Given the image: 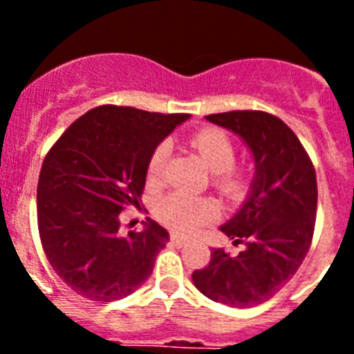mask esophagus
I'll return each instance as SVG.
<instances>
[{"label":"esophagus","mask_w":354,"mask_h":354,"mask_svg":"<svg viewBox=\"0 0 354 354\" xmlns=\"http://www.w3.org/2000/svg\"><path fill=\"white\" fill-rule=\"evenodd\" d=\"M170 241H171V243H174V245H177V246H183L184 243H186V237H183V236H177V234H171Z\"/></svg>","instance_id":"obj_1"}]
</instances>
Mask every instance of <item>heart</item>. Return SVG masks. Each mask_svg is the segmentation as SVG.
<instances>
[{"label":"heart","instance_id":"obj_1","mask_svg":"<svg viewBox=\"0 0 354 354\" xmlns=\"http://www.w3.org/2000/svg\"><path fill=\"white\" fill-rule=\"evenodd\" d=\"M193 149L198 152L205 167L214 171L212 183L228 198L237 200L245 195L250 186V175L245 168L236 167V143L225 131L207 127L189 138ZM170 145L161 142L149 158L147 180L158 183L167 165ZM156 214L159 220L179 234H193L200 227L214 221L220 216V207L209 196H193L183 192L168 193L158 202Z\"/></svg>","mask_w":354,"mask_h":354}]
</instances>
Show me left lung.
<instances>
[{
    "label": "left lung",
    "mask_w": 354,
    "mask_h": 354,
    "mask_svg": "<svg viewBox=\"0 0 354 354\" xmlns=\"http://www.w3.org/2000/svg\"><path fill=\"white\" fill-rule=\"evenodd\" d=\"M205 118L245 140L255 159V179L245 205L221 227L245 250L230 255L214 248L204 270L193 271V282L212 301L250 308L273 298L310 250L315 168L298 136L274 115L237 109Z\"/></svg>",
    "instance_id": "left-lung-1"
}]
</instances>
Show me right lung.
I'll list each match as a JSON object with an SVG mask.
<instances>
[{"mask_svg":"<svg viewBox=\"0 0 354 354\" xmlns=\"http://www.w3.org/2000/svg\"><path fill=\"white\" fill-rule=\"evenodd\" d=\"M186 118L99 106L71 124L44 158L37 186L42 248L55 273L83 298H126L154 270L168 230L147 218L142 232L122 236L120 214L142 211L150 154Z\"/></svg>","mask_w":354,"mask_h":354,"instance_id":"obj_1","label":"right lung"}]
</instances>
